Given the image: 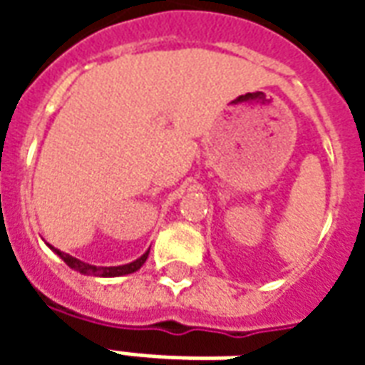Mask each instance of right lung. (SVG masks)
I'll return each mask as SVG.
<instances>
[{"label": "right lung", "mask_w": 365, "mask_h": 365, "mask_svg": "<svg viewBox=\"0 0 365 365\" xmlns=\"http://www.w3.org/2000/svg\"><path fill=\"white\" fill-rule=\"evenodd\" d=\"M51 250L54 254H58L60 258L66 262L72 269H76V272H80V274L83 275H96V277H119V275L133 274L136 269L143 268V264L146 262V258H148V252H150V248H148L140 258H136V260L130 262V264H123V266H91V264H86V262L78 260V258L70 256V254L60 252L54 246H51Z\"/></svg>", "instance_id": "right-lung-1"}]
</instances>
